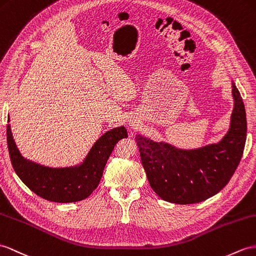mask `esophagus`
Masks as SVG:
<instances>
[{
  "label": "esophagus",
  "mask_w": 256,
  "mask_h": 256,
  "mask_svg": "<svg viewBox=\"0 0 256 256\" xmlns=\"http://www.w3.org/2000/svg\"><path fill=\"white\" fill-rule=\"evenodd\" d=\"M130 126H132V127H134V122H132V124H130Z\"/></svg>",
  "instance_id": "1"
}]
</instances>
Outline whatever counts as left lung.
I'll use <instances>...</instances> for the list:
<instances>
[{
    "instance_id": "1",
    "label": "left lung",
    "mask_w": 256,
    "mask_h": 256,
    "mask_svg": "<svg viewBox=\"0 0 256 256\" xmlns=\"http://www.w3.org/2000/svg\"><path fill=\"white\" fill-rule=\"evenodd\" d=\"M234 110L225 136L194 150L177 148L136 136L141 163L151 188L167 202L193 204L215 196L238 167L246 139V108L232 81Z\"/></svg>"
}]
</instances>
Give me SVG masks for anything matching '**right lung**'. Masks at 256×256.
Returning <instances> with one entry per match:
<instances>
[{
	"mask_svg": "<svg viewBox=\"0 0 256 256\" xmlns=\"http://www.w3.org/2000/svg\"><path fill=\"white\" fill-rule=\"evenodd\" d=\"M6 136L12 165L22 182L46 201L70 203L84 200L96 189L114 146L127 138L128 134L124 126L105 132L93 144L82 163L66 168L46 167L24 158L15 144L10 124Z\"/></svg>",
	"mask_w": 256,
	"mask_h": 256,
	"instance_id": "add662e5",
	"label": "right lung"
}]
</instances>
